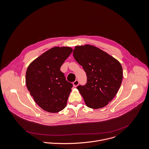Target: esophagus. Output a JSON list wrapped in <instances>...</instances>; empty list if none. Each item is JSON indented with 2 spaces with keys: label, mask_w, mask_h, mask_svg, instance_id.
<instances>
[{
  "label": "esophagus",
  "mask_w": 149,
  "mask_h": 149,
  "mask_svg": "<svg viewBox=\"0 0 149 149\" xmlns=\"http://www.w3.org/2000/svg\"><path fill=\"white\" fill-rule=\"evenodd\" d=\"M78 84H79V81H78V80H75V81L73 82V85H74V86L75 87H77Z\"/></svg>",
  "instance_id": "esophagus-1"
}]
</instances>
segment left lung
Segmentation results:
<instances>
[{
	"instance_id": "1",
	"label": "left lung",
	"mask_w": 149,
	"mask_h": 149,
	"mask_svg": "<svg viewBox=\"0 0 149 149\" xmlns=\"http://www.w3.org/2000/svg\"><path fill=\"white\" fill-rule=\"evenodd\" d=\"M73 56L87 74L86 84L77 87L86 105L93 109L107 105L115 97L122 82L123 70L120 62L90 45L75 46Z\"/></svg>"
}]
</instances>
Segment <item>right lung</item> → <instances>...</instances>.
Here are the masks:
<instances>
[{
    "label": "right lung",
    "instance_id": "right-lung-1",
    "mask_svg": "<svg viewBox=\"0 0 149 149\" xmlns=\"http://www.w3.org/2000/svg\"><path fill=\"white\" fill-rule=\"evenodd\" d=\"M70 47H54L29 65L26 83L35 103L46 111L55 113L66 106L72 84L60 68L72 52Z\"/></svg>",
    "mask_w": 149,
    "mask_h": 149
}]
</instances>
